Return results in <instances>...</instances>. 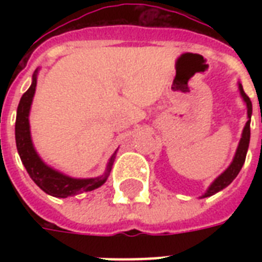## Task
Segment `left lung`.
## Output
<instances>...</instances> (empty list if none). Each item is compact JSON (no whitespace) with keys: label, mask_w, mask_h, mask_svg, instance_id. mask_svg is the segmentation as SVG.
Segmentation results:
<instances>
[{"label":"left lung","mask_w":262,"mask_h":262,"mask_svg":"<svg viewBox=\"0 0 262 262\" xmlns=\"http://www.w3.org/2000/svg\"><path fill=\"white\" fill-rule=\"evenodd\" d=\"M239 91L241 95H242V98L246 102V106H248V122L245 125L244 127V133H242V139L239 141V145H238V149H236V154L234 156V160H232V163L230 164V167L223 172V174L217 177V178L213 181L209 189L207 190V193L203 195V197H209V195L215 194L217 191L223 190L224 187L228 186L230 183L235 179V177L239 174L241 168L244 166L245 159H246V154H248V148H249V141H250V118H252V102H250V98H249L248 95L245 94L244 88L239 84Z\"/></svg>","instance_id":"1"}]
</instances>
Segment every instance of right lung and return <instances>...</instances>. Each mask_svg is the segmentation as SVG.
Listing matches in <instances>:
<instances>
[{
	"label": "right lung",
	"mask_w": 262,
	"mask_h": 262,
	"mask_svg": "<svg viewBox=\"0 0 262 262\" xmlns=\"http://www.w3.org/2000/svg\"><path fill=\"white\" fill-rule=\"evenodd\" d=\"M35 87H36V71H35L34 77H32L31 87L23 94L21 99H20L17 115H16V126H14L18 155H20V159H21L27 172L30 174L32 181L45 193L54 195V197H61V199L80 194L84 191H91L102 186L110 174L117 152L111 156L110 162L107 164L106 172L102 177L90 179H76L61 174V172L55 171L49 166H46L42 162V159L39 158L36 151L34 149L32 141H31L30 122H28V114H30L31 103H32V98H34L35 94Z\"/></svg>",
	"instance_id": "1"
}]
</instances>
